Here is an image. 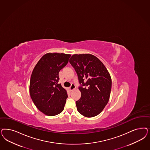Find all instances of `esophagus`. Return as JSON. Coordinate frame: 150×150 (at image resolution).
Returning a JSON list of instances; mask_svg holds the SVG:
<instances>
[{"label":"esophagus","instance_id":"34e87169","mask_svg":"<svg viewBox=\"0 0 150 150\" xmlns=\"http://www.w3.org/2000/svg\"><path fill=\"white\" fill-rule=\"evenodd\" d=\"M75 88H76V86L72 83V84H71V86L69 87V90H70V91H72V90H73V89H75Z\"/></svg>","mask_w":150,"mask_h":150}]
</instances>
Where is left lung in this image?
Here are the masks:
<instances>
[{
    "label": "left lung",
    "mask_w": 150,
    "mask_h": 150,
    "mask_svg": "<svg viewBox=\"0 0 150 150\" xmlns=\"http://www.w3.org/2000/svg\"><path fill=\"white\" fill-rule=\"evenodd\" d=\"M69 63L77 74L81 98L77 110L85 117L99 114L109 102L111 89L110 75L102 62L91 54H75Z\"/></svg>",
    "instance_id": "1"
}]
</instances>
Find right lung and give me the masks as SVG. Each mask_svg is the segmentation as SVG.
Instances as JSON below:
<instances>
[{"label": "right lung", "mask_w": 150, "mask_h": 150, "mask_svg": "<svg viewBox=\"0 0 150 150\" xmlns=\"http://www.w3.org/2000/svg\"><path fill=\"white\" fill-rule=\"evenodd\" d=\"M71 56L46 53L33 69L30 82V97L37 108L46 115H56L64 109L67 93L58 84V73L67 65Z\"/></svg>", "instance_id": "right-lung-1"}]
</instances>
